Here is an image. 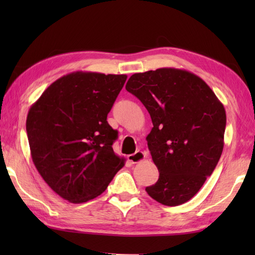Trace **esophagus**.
Wrapping results in <instances>:
<instances>
[{
  "label": "esophagus",
  "mask_w": 255,
  "mask_h": 255,
  "mask_svg": "<svg viewBox=\"0 0 255 255\" xmlns=\"http://www.w3.org/2000/svg\"><path fill=\"white\" fill-rule=\"evenodd\" d=\"M127 159H128V161L130 162V163H132V164L139 163V162H141V161H143V160L145 159V153H143L142 151H137L136 153L129 154V155L127 156Z\"/></svg>",
  "instance_id": "34e87169"
}]
</instances>
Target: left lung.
<instances>
[{"mask_svg":"<svg viewBox=\"0 0 255 255\" xmlns=\"http://www.w3.org/2000/svg\"><path fill=\"white\" fill-rule=\"evenodd\" d=\"M126 90L141 101L153 124L145 139L160 175L145 191L162 205L186 203L223 153L227 121L223 103L203 79L175 68L134 73Z\"/></svg>","mask_w":255,"mask_h":255,"instance_id":"8db88e82","label":"left lung"}]
</instances>
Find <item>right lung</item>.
Segmentation results:
<instances>
[{
  "label": "right lung",
  "instance_id": "obj_1",
  "mask_svg": "<svg viewBox=\"0 0 255 255\" xmlns=\"http://www.w3.org/2000/svg\"><path fill=\"white\" fill-rule=\"evenodd\" d=\"M126 74L77 71L51 83L26 119L30 154L53 192L70 203L99 196L125 165L107 123Z\"/></svg>",
  "mask_w": 255,
  "mask_h": 255
}]
</instances>
